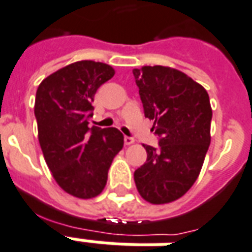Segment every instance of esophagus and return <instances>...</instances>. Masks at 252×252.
<instances>
[{
    "instance_id": "34e87169",
    "label": "esophagus",
    "mask_w": 252,
    "mask_h": 252,
    "mask_svg": "<svg viewBox=\"0 0 252 252\" xmlns=\"http://www.w3.org/2000/svg\"><path fill=\"white\" fill-rule=\"evenodd\" d=\"M134 143L133 137H130V136H124V144L126 145H130V144Z\"/></svg>"
}]
</instances>
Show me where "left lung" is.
<instances>
[{"label": "left lung", "instance_id": "left-lung-1", "mask_svg": "<svg viewBox=\"0 0 252 252\" xmlns=\"http://www.w3.org/2000/svg\"><path fill=\"white\" fill-rule=\"evenodd\" d=\"M145 118L158 147L144 145L147 161L134 170L140 195L151 203H168L185 194L198 177L210 145L211 112L206 90L170 67L134 68Z\"/></svg>", "mask_w": 252, "mask_h": 252}]
</instances>
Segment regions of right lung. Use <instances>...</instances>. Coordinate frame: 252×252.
I'll return each mask as SVG.
<instances>
[{
  "label": "right lung",
  "instance_id": "obj_1",
  "mask_svg": "<svg viewBox=\"0 0 252 252\" xmlns=\"http://www.w3.org/2000/svg\"><path fill=\"white\" fill-rule=\"evenodd\" d=\"M113 75L105 63L80 61L47 76L36 90L34 113L46 164L58 185L78 198L100 194L124 145L116 128L88 126L94 96Z\"/></svg>",
  "mask_w": 252,
  "mask_h": 252
}]
</instances>
